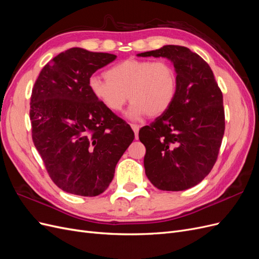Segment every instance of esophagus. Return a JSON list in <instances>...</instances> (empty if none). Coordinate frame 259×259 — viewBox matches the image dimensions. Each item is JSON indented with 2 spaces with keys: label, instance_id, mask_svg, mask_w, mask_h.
Here are the masks:
<instances>
[{
  "label": "esophagus",
  "instance_id": "1",
  "mask_svg": "<svg viewBox=\"0 0 259 259\" xmlns=\"http://www.w3.org/2000/svg\"><path fill=\"white\" fill-rule=\"evenodd\" d=\"M131 127H132L133 131H134V133H135V138L138 139V132H139L140 126H139L138 124H131Z\"/></svg>",
  "mask_w": 259,
  "mask_h": 259
}]
</instances>
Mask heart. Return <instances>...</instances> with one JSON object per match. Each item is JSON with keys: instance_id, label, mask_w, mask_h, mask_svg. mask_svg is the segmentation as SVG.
Segmentation results:
<instances>
[{"instance_id": "1", "label": "heart", "mask_w": 259, "mask_h": 259, "mask_svg": "<svg viewBox=\"0 0 259 259\" xmlns=\"http://www.w3.org/2000/svg\"><path fill=\"white\" fill-rule=\"evenodd\" d=\"M105 75L91 77L92 95L111 112H120L130 96L133 101L128 111L131 119H139L147 113L161 115L176 95V72L164 60L126 59L108 69Z\"/></svg>"}]
</instances>
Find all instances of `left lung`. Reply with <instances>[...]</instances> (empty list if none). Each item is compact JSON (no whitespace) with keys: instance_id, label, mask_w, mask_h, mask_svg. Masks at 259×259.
<instances>
[{"instance_id":"obj_1","label":"left lung","mask_w":259,"mask_h":259,"mask_svg":"<svg viewBox=\"0 0 259 259\" xmlns=\"http://www.w3.org/2000/svg\"><path fill=\"white\" fill-rule=\"evenodd\" d=\"M137 56L168 59L177 76L173 104L139 131L146 176L163 191L189 189L209 174L217 160L225 132L222 91L209 66L184 46L165 45Z\"/></svg>"}]
</instances>
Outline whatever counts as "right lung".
Masks as SVG:
<instances>
[{"mask_svg": "<svg viewBox=\"0 0 259 259\" xmlns=\"http://www.w3.org/2000/svg\"><path fill=\"white\" fill-rule=\"evenodd\" d=\"M116 58L70 49L40 72L31 95L32 139L53 182L66 192L96 197L112 182L134 132L92 95L93 73Z\"/></svg>", "mask_w": 259, "mask_h": 259, "instance_id": "add662e5", "label": "right lung"}]
</instances>
